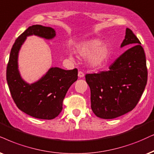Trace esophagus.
Wrapping results in <instances>:
<instances>
[{"mask_svg":"<svg viewBox=\"0 0 154 154\" xmlns=\"http://www.w3.org/2000/svg\"><path fill=\"white\" fill-rule=\"evenodd\" d=\"M84 76H85V74H84L83 72L79 71L78 72V77L79 78H82V77H84Z\"/></svg>","mask_w":154,"mask_h":154,"instance_id":"1","label":"esophagus"}]
</instances>
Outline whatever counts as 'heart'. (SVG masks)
I'll return each mask as SVG.
<instances>
[{
	"instance_id": "obj_1",
	"label": "heart",
	"mask_w": 154,
	"mask_h": 154,
	"mask_svg": "<svg viewBox=\"0 0 154 154\" xmlns=\"http://www.w3.org/2000/svg\"><path fill=\"white\" fill-rule=\"evenodd\" d=\"M101 43L102 41L98 39H91L79 44L76 49L79 56L83 57L88 56L89 63L97 67L104 63L109 54L107 47ZM69 57H72V52L69 53Z\"/></svg>"
}]
</instances>
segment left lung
<instances>
[{
  "instance_id": "obj_1",
  "label": "left lung",
  "mask_w": 154,
  "mask_h": 154,
  "mask_svg": "<svg viewBox=\"0 0 154 154\" xmlns=\"http://www.w3.org/2000/svg\"><path fill=\"white\" fill-rule=\"evenodd\" d=\"M131 47L109 67L108 71L87 74L91 91V107L98 117L110 119L124 115L137 106L147 83L144 50L129 28L121 48Z\"/></svg>"
}]
</instances>
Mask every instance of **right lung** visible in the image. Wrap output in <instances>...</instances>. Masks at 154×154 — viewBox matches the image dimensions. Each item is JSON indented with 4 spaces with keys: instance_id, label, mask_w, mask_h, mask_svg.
Listing matches in <instances>:
<instances>
[{
    "instance_id": "1",
    "label": "right lung",
    "mask_w": 154,
    "mask_h": 154,
    "mask_svg": "<svg viewBox=\"0 0 154 154\" xmlns=\"http://www.w3.org/2000/svg\"><path fill=\"white\" fill-rule=\"evenodd\" d=\"M36 35L51 40L56 35L50 27L34 25L23 32L13 44L7 66L6 79L11 96L20 110L32 117L52 119L63 109L66 93L77 81V69L65 70L51 67L35 82L29 84L21 77L18 69V54L27 37Z\"/></svg>"
}]
</instances>
